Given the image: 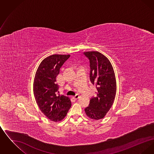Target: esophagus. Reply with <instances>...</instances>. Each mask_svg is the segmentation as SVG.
Wrapping results in <instances>:
<instances>
[{"mask_svg":"<svg viewBox=\"0 0 154 154\" xmlns=\"http://www.w3.org/2000/svg\"><path fill=\"white\" fill-rule=\"evenodd\" d=\"M73 97L74 98V99H77L79 97V95L78 94H77V95H75Z\"/></svg>","mask_w":154,"mask_h":154,"instance_id":"esophagus-1","label":"esophagus"}]
</instances>
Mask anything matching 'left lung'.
Segmentation results:
<instances>
[{
	"label": "left lung",
	"mask_w": 154,
	"mask_h": 154,
	"mask_svg": "<svg viewBox=\"0 0 154 154\" xmlns=\"http://www.w3.org/2000/svg\"><path fill=\"white\" fill-rule=\"evenodd\" d=\"M84 54L89 60L90 80L97 91L85 112L91 119L98 120L104 117L114 101L117 91L116 75L110 60L102 54L88 51Z\"/></svg>",
	"instance_id": "1"
}]
</instances>
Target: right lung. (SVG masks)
Returning a JSON list of instances; mask_svg holds the SVG:
<instances>
[{
  "label": "right lung",
  "mask_w": 154,
  "mask_h": 154,
  "mask_svg": "<svg viewBox=\"0 0 154 154\" xmlns=\"http://www.w3.org/2000/svg\"><path fill=\"white\" fill-rule=\"evenodd\" d=\"M70 57L55 54L47 57L40 63L34 79L33 93L37 104L44 115L54 122L65 117L72 106L69 97L57 95L59 93L57 77Z\"/></svg>",
  "instance_id": "1"
}]
</instances>
